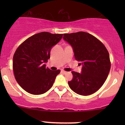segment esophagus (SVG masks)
Masks as SVG:
<instances>
[{"label": "esophagus", "instance_id": "1", "mask_svg": "<svg viewBox=\"0 0 125 125\" xmlns=\"http://www.w3.org/2000/svg\"><path fill=\"white\" fill-rule=\"evenodd\" d=\"M61 72H62V73H63V74H66V73H68V72L65 71V70H62V71H61Z\"/></svg>", "mask_w": 125, "mask_h": 125}]
</instances>
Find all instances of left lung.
Returning a JSON list of instances; mask_svg holds the SVG:
<instances>
[{
    "instance_id": "obj_1",
    "label": "left lung",
    "mask_w": 125,
    "mask_h": 125,
    "mask_svg": "<svg viewBox=\"0 0 125 125\" xmlns=\"http://www.w3.org/2000/svg\"><path fill=\"white\" fill-rule=\"evenodd\" d=\"M63 38L71 45L75 60L82 65V73L72 71L69 86L79 95L94 94L103 85L111 69L106 48L94 36L83 31L64 34Z\"/></svg>"
}]
</instances>
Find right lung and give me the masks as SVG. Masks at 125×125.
Segmentation results:
<instances>
[{"mask_svg":"<svg viewBox=\"0 0 125 125\" xmlns=\"http://www.w3.org/2000/svg\"><path fill=\"white\" fill-rule=\"evenodd\" d=\"M62 36L63 34L48 32L36 34L25 40L15 51L12 61L15 79L26 92L40 95L53 85L60 70H50L44 63L50 59L51 48Z\"/></svg>","mask_w":125,"mask_h":125,"instance_id":"add662e5","label":"right lung"}]
</instances>
